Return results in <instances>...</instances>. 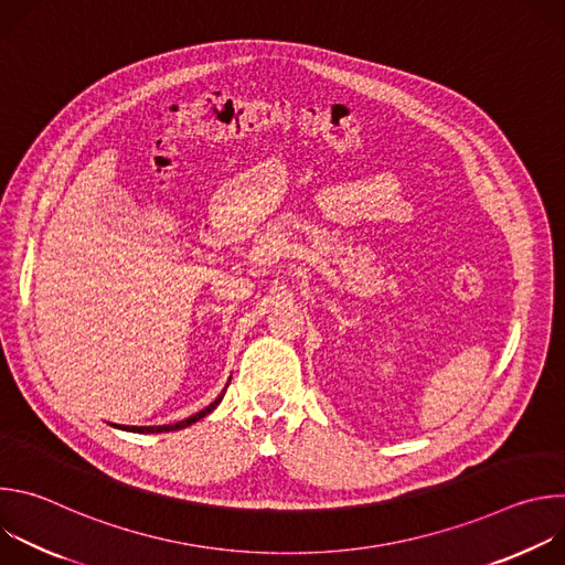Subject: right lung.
Returning <instances> with one entry per match:
<instances>
[{
	"label": "right lung",
	"mask_w": 565,
	"mask_h": 565,
	"mask_svg": "<svg viewBox=\"0 0 565 565\" xmlns=\"http://www.w3.org/2000/svg\"><path fill=\"white\" fill-rule=\"evenodd\" d=\"M227 384H230V380H227ZM227 384H225V388H227ZM225 388L218 393V397H216L214 402H210V405H207L205 409H201L199 414H194V416H190V418H185V420H181V423H174V425H158V427H129V425H114V427H118V429H122V431H131V434H166V431L185 429V427L194 425L196 420L205 418L207 414H212V412L218 407V402H221L223 395H225Z\"/></svg>",
	"instance_id": "add662e5"
}]
</instances>
